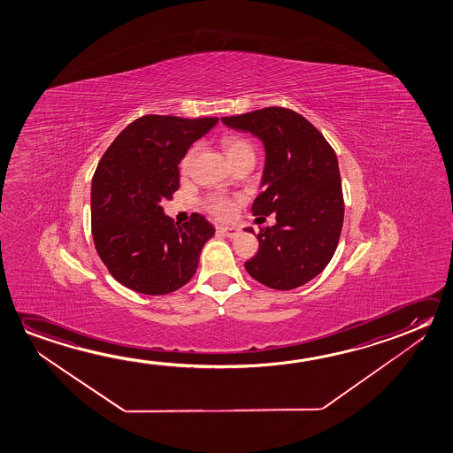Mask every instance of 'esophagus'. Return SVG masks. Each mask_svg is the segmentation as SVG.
<instances>
[{"label": "esophagus", "mask_w": 453, "mask_h": 453, "mask_svg": "<svg viewBox=\"0 0 453 453\" xmlns=\"http://www.w3.org/2000/svg\"><path fill=\"white\" fill-rule=\"evenodd\" d=\"M217 231L226 237H236L241 231L234 228V226H217Z\"/></svg>", "instance_id": "obj_1"}]
</instances>
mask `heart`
I'll return each mask as SVG.
<instances>
[{
	"label": "heart",
	"instance_id": "b5f03b06",
	"mask_svg": "<svg viewBox=\"0 0 453 453\" xmlns=\"http://www.w3.org/2000/svg\"><path fill=\"white\" fill-rule=\"evenodd\" d=\"M222 148L226 157L230 162H233L234 158L241 157V156H247V154H253V148L251 144L244 140V138L237 137V135H226L223 137ZM195 156V148L188 150L186 156L180 160V170L187 172L188 166L192 164ZM255 156V154H253ZM204 208L208 211L209 214L217 217V219H230L234 212L236 208V203L233 198H228L225 195H209L208 198L204 200Z\"/></svg>",
	"mask_w": 453,
	"mask_h": 453
}]
</instances>
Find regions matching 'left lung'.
<instances>
[{"instance_id":"8db88e82","label":"left lung","mask_w":453,"mask_h":453,"mask_svg":"<svg viewBox=\"0 0 453 453\" xmlns=\"http://www.w3.org/2000/svg\"><path fill=\"white\" fill-rule=\"evenodd\" d=\"M222 122L250 132L266 151L263 192L251 211L253 216L275 212L277 222L261 228L258 251L245 269L273 289L302 287L329 265L343 226L345 203L335 151L311 122L288 108H261L226 116Z\"/></svg>"}]
</instances>
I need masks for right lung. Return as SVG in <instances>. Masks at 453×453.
<instances>
[{
    "label": "right lung",
    "instance_id": "add662e5",
    "mask_svg": "<svg viewBox=\"0 0 453 453\" xmlns=\"http://www.w3.org/2000/svg\"><path fill=\"white\" fill-rule=\"evenodd\" d=\"M217 121L142 116L102 156L91 186L94 245L124 287L142 295H168L196 273L214 226L202 214L174 223L160 202L172 200L180 187V160Z\"/></svg>",
    "mask_w": 453,
    "mask_h": 453
}]
</instances>
